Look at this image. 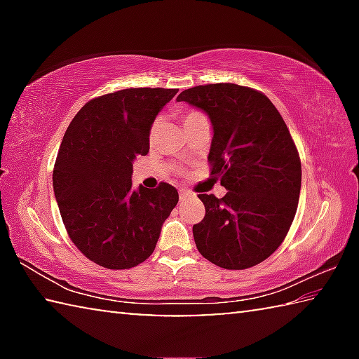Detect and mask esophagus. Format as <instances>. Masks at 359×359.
Wrapping results in <instances>:
<instances>
[{"mask_svg":"<svg viewBox=\"0 0 359 359\" xmlns=\"http://www.w3.org/2000/svg\"><path fill=\"white\" fill-rule=\"evenodd\" d=\"M188 196H191V193H190V191H188V190H184V188H182V190H179V198H180V201H185V199H187Z\"/></svg>","mask_w":359,"mask_h":359,"instance_id":"obj_1","label":"esophagus"}]
</instances>
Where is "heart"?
I'll use <instances>...</instances> for the list:
<instances>
[{"mask_svg": "<svg viewBox=\"0 0 359 359\" xmlns=\"http://www.w3.org/2000/svg\"><path fill=\"white\" fill-rule=\"evenodd\" d=\"M201 115H203V114H201V112H198V111H187L184 115H182V118H184L185 125H187V123H190V121L199 118V117H201ZM156 125H158V120L155 121L154 125H151V133H154V131L156 130Z\"/></svg>", "mask_w": 359, "mask_h": 359, "instance_id": "1", "label": "heart"}]
</instances>
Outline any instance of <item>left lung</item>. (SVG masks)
Returning <instances> with one entry per match:
<instances>
[{
    "label": "left lung",
    "mask_w": 359,
    "mask_h": 359,
    "mask_svg": "<svg viewBox=\"0 0 359 359\" xmlns=\"http://www.w3.org/2000/svg\"><path fill=\"white\" fill-rule=\"evenodd\" d=\"M177 101L209 115L210 175L228 190L220 199L198 194L205 208L193 226L198 250L223 269L257 266L283 242L299 201L301 160L288 126L266 95L242 85H198Z\"/></svg>",
    "instance_id": "8db88e82"
}]
</instances>
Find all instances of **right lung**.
<instances>
[{
    "mask_svg": "<svg viewBox=\"0 0 359 359\" xmlns=\"http://www.w3.org/2000/svg\"><path fill=\"white\" fill-rule=\"evenodd\" d=\"M177 88H125L88 101L65 133L53 191L65 228L90 261L130 269L155 250L179 201L172 185L131 188L133 161L147 155L150 128Z\"/></svg>",
    "mask_w": 359,
    "mask_h": 359,
    "instance_id": "add662e5",
    "label": "right lung"
}]
</instances>
